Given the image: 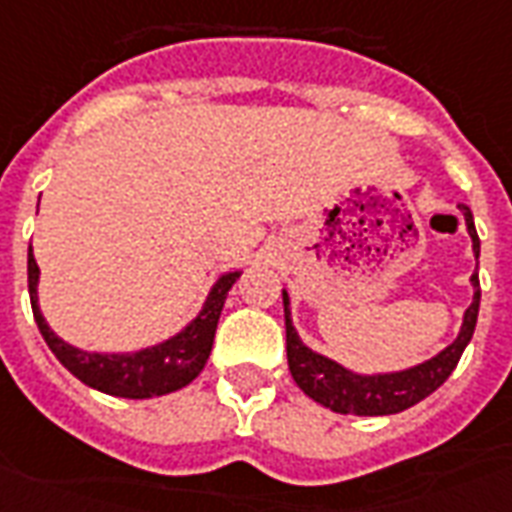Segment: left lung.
<instances>
[{
  "mask_svg": "<svg viewBox=\"0 0 512 512\" xmlns=\"http://www.w3.org/2000/svg\"><path fill=\"white\" fill-rule=\"evenodd\" d=\"M461 212L466 218V229L472 237V248L480 256V237L475 231V220L472 210L461 204ZM475 283V300L466 308L464 327L445 352H439L434 360L423 365H414L409 371L401 374H382V376H357L346 371L333 360H327L322 354L311 352L305 343L297 338L289 319V294L283 292V313H286V357H289V371H292L294 382L300 384V390L316 404L327 406L338 414H365V417H376V414H395L404 412L417 401H423L434 393L436 387L447 382V376L453 374L455 365L464 354L466 343L472 341L477 324V311H480V278L477 272L472 275Z\"/></svg>",
  "mask_w": 512,
  "mask_h": 512,
  "instance_id": "left-lung-1",
  "label": "left lung"
}]
</instances>
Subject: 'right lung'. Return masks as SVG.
I'll return each mask as SVG.
<instances>
[{"instance_id": "right-lung-1", "label": "right lung", "mask_w": 512, "mask_h": 512, "mask_svg": "<svg viewBox=\"0 0 512 512\" xmlns=\"http://www.w3.org/2000/svg\"><path fill=\"white\" fill-rule=\"evenodd\" d=\"M26 272H29L32 313H35L37 330L46 338L48 349L57 354L59 363L65 365L76 379L95 387L100 393L117 395V398H152V395L174 393L179 387L193 382L212 352V338H215V327H218L226 294L240 278V272L223 275L212 286L210 297L204 302V311L171 341L136 354H89L70 346L48 330L46 319L37 308V272L40 270H37L32 248H29V259H26Z\"/></svg>"}]
</instances>
